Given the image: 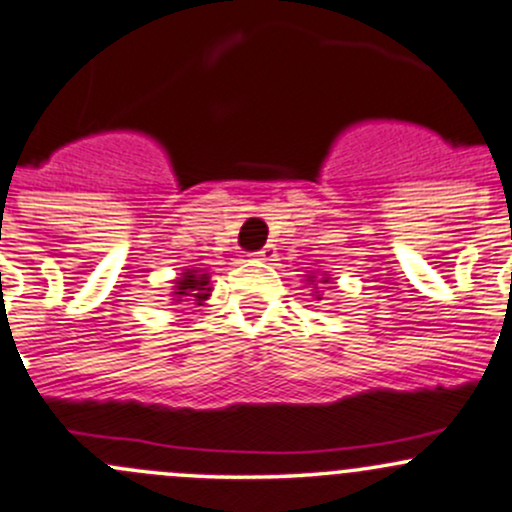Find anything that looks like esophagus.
<instances>
[{"label":"esophagus","mask_w":512,"mask_h":512,"mask_svg":"<svg viewBox=\"0 0 512 512\" xmlns=\"http://www.w3.org/2000/svg\"><path fill=\"white\" fill-rule=\"evenodd\" d=\"M258 261H273V256H276V249H273V244H266L263 249H258L254 254Z\"/></svg>","instance_id":"34e87169"}]
</instances>
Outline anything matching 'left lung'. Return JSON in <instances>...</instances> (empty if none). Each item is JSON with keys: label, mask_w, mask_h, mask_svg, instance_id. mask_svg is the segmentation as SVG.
Returning <instances> with one entry per match:
<instances>
[{"label": "left lung", "mask_w": 512, "mask_h": 512, "mask_svg": "<svg viewBox=\"0 0 512 512\" xmlns=\"http://www.w3.org/2000/svg\"><path fill=\"white\" fill-rule=\"evenodd\" d=\"M323 283H325V281H323Z\"/></svg>", "instance_id": "obj_1"}]
</instances>
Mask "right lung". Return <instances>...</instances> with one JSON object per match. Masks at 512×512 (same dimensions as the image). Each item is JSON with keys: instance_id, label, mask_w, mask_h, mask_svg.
<instances>
[{"instance_id": "right-lung-1", "label": "right lung", "mask_w": 512, "mask_h": 512, "mask_svg": "<svg viewBox=\"0 0 512 512\" xmlns=\"http://www.w3.org/2000/svg\"><path fill=\"white\" fill-rule=\"evenodd\" d=\"M212 288H209V276L202 271H194V268H184L182 278H177V286H175V295L177 300L182 295H192L197 303L207 300V295Z\"/></svg>"}]
</instances>
